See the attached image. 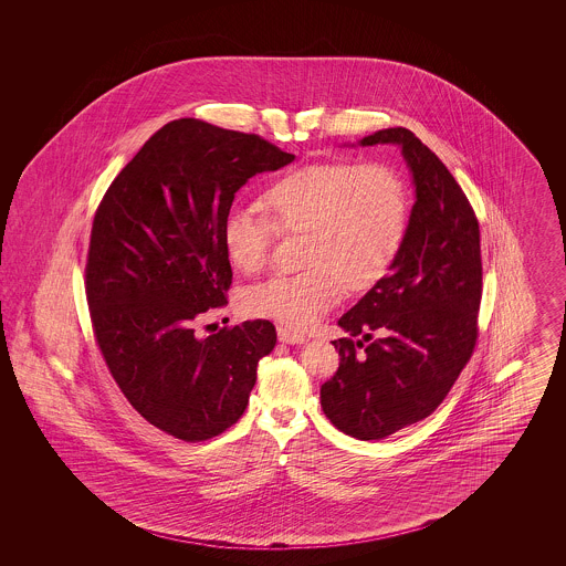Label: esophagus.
<instances>
[{
    "instance_id": "esophagus-1",
    "label": "esophagus",
    "mask_w": 566,
    "mask_h": 566,
    "mask_svg": "<svg viewBox=\"0 0 566 566\" xmlns=\"http://www.w3.org/2000/svg\"><path fill=\"white\" fill-rule=\"evenodd\" d=\"M277 339H280L282 344H291V346H295V344H303L307 337H305V335H301V333H296V331L286 328V326H277Z\"/></svg>"
}]
</instances>
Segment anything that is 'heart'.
Returning a JSON list of instances; mask_svg holds the SVG:
<instances>
[{"mask_svg":"<svg viewBox=\"0 0 566 566\" xmlns=\"http://www.w3.org/2000/svg\"><path fill=\"white\" fill-rule=\"evenodd\" d=\"M263 212L233 206L222 224L229 261L256 273L280 233L303 238V268L245 289V314L289 328L316 323L348 291H367L392 265L407 231V190L384 163H318L286 174L265 190Z\"/></svg>","mask_w":566,"mask_h":566,"instance_id":"1","label":"heart"}]
</instances>
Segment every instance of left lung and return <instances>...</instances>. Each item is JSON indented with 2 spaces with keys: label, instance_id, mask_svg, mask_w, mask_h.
<instances>
[{
  "label": "left lung",
  "instance_id": "8db88e82",
  "mask_svg": "<svg viewBox=\"0 0 566 566\" xmlns=\"http://www.w3.org/2000/svg\"><path fill=\"white\" fill-rule=\"evenodd\" d=\"M360 144H399L416 185L403 243L339 318L350 337L333 342L339 367L321 388L326 418L371 441L429 418L452 390L478 344L484 270L475 210L431 148L405 127Z\"/></svg>",
  "mask_w": 566,
  "mask_h": 566
}]
</instances>
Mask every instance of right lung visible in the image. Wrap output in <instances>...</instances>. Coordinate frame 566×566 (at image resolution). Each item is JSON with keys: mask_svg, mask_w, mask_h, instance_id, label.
Listing matches in <instances>:
<instances>
[{"mask_svg": "<svg viewBox=\"0 0 566 566\" xmlns=\"http://www.w3.org/2000/svg\"><path fill=\"white\" fill-rule=\"evenodd\" d=\"M293 159L261 135L180 118L150 135L97 206L84 268L97 348L135 411L176 439L233 427L275 346L263 318L208 337L195 326L233 282L222 224L235 192Z\"/></svg>", "mask_w": 566, "mask_h": 566, "instance_id": "right-lung-1", "label": "right lung"}]
</instances>
